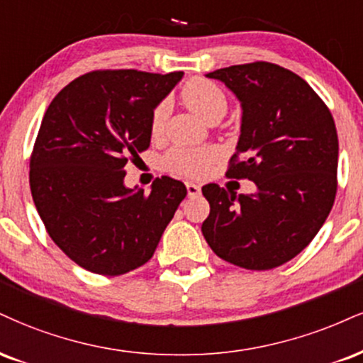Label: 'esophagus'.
Returning <instances> with one entry per match:
<instances>
[{"label": "esophagus", "mask_w": 363, "mask_h": 363, "mask_svg": "<svg viewBox=\"0 0 363 363\" xmlns=\"http://www.w3.org/2000/svg\"><path fill=\"white\" fill-rule=\"evenodd\" d=\"M186 191L189 198H196V196L201 194V187L198 184H194V182H186Z\"/></svg>", "instance_id": "1"}]
</instances>
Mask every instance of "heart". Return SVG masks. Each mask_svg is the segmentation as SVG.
Wrapping results in <instances>:
<instances>
[{"mask_svg":"<svg viewBox=\"0 0 363 363\" xmlns=\"http://www.w3.org/2000/svg\"><path fill=\"white\" fill-rule=\"evenodd\" d=\"M182 96L187 106L203 120H211L213 116H223L228 108L225 91L215 82L208 79H193L182 89ZM170 104L167 99L160 101L154 108L150 116L152 135H160L164 132L167 121ZM221 152L216 147H172L165 155V167L172 172L182 174L189 177H201L209 172L211 165L220 159Z\"/></svg>","mask_w":363,"mask_h":363,"instance_id":"heart-1","label":"heart"}]
</instances>
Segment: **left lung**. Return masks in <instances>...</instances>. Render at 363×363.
I'll list each match as a JSON object with an SVG mask.
<instances>
[{"label": "left lung", "mask_w": 363, "mask_h": 363, "mask_svg": "<svg viewBox=\"0 0 363 363\" xmlns=\"http://www.w3.org/2000/svg\"><path fill=\"white\" fill-rule=\"evenodd\" d=\"M237 96L242 126L228 176L257 193L203 186L209 216L201 231L220 259L269 270L294 259L328 218L336 194L333 116L303 77L270 62L208 72Z\"/></svg>", "instance_id": "1"}]
</instances>
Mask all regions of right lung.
<instances>
[{"label":"right lung","mask_w":363,"mask_h":363,"mask_svg":"<svg viewBox=\"0 0 363 363\" xmlns=\"http://www.w3.org/2000/svg\"><path fill=\"white\" fill-rule=\"evenodd\" d=\"M184 72L94 71L52 99L30 159V189L55 245L89 272L121 276L147 264L186 186H125L130 157L150 145L154 108Z\"/></svg>","instance_id":"right-lung-1"}]
</instances>
